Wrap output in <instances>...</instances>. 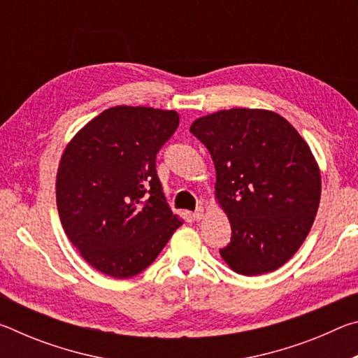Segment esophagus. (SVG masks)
<instances>
[{"label": "esophagus", "instance_id": "esophagus-1", "mask_svg": "<svg viewBox=\"0 0 358 358\" xmlns=\"http://www.w3.org/2000/svg\"><path fill=\"white\" fill-rule=\"evenodd\" d=\"M203 216H205V210H203V207H197V210L194 211V213H192L194 221H201V220H203Z\"/></svg>", "mask_w": 358, "mask_h": 358}]
</instances>
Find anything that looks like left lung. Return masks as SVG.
<instances>
[{"mask_svg":"<svg viewBox=\"0 0 358 358\" xmlns=\"http://www.w3.org/2000/svg\"><path fill=\"white\" fill-rule=\"evenodd\" d=\"M189 131L210 151L216 199L232 227L221 257L245 276L280 268L319 208L320 172L308 143L286 118L262 108L220 110Z\"/></svg>","mask_w":358,"mask_h":358,"instance_id":"obj_1","label":"left lung"}]
</instances>
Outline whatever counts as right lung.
Segmentation results:
<instances>
[{
    "label": "right lung",
    "mask_w": 358,
    "mask_h": 358,
    "mask_svg": "<svg viewBox=\"0 0 358 358\" xmlns=\"http://www.w3.org/2000/svg\"><path fill=\"white\" fill-rule=\"evenodd\" d=\"M178 123L173 110L117 106L66 147L57 173L58 215L71 243L101 273L138 275L183 224L156 173L157 151Z\"/></svg>",
    "instance_id": "right-lung-1"
}]
</instances>
